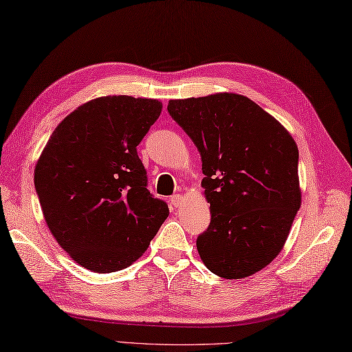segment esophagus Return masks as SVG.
<instances>
[{"mask_svg":"<svg viewBox=\"0 0 352 352\" xmlns=\"http://www.w3.org/2000/svg\"><path fill=\"white\" fill-rule=\"evenodd\" d=\"M182 200H184V197L181 195V194H175V195H171V199H170V203L175 206V208H177V206H181V203H182Z\"/></svg>","mask_w":352,"mask_h":352,"instance_id":"esophagus-1","label":"esophagus"}]
</instances>
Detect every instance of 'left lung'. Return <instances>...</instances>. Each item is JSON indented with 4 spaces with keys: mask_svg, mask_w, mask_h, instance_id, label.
I'll return each instance as SVG.
<instances>
[{
    "mask_svg": "<svg viewBox=\"0 0 352 352\" xmlns=\"http://www.w3.org/2000/svg\"><path fill=\"white\" fill-rule=\"evenodd\" d=\"M167 110L201 157L212 213L197 237L203 263L224 279L254 275L276 258L302 203L296 142L237 94L170 100Z\"/></svg>",
    "mask_w": 352,
    "mask_h": 352,
    "instance_id": "8db88e82",
    "label": "left lung"
}]
</instances>
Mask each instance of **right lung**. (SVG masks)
Masks as SVG:
<instances>
[{
    "instance_id": "add662e5",
    "label": "right lung",
    "mask_w": 352,
    "mask_h": 352,
    "mask_svg": "<svg viewBox=\"0 0 352 352\" xmlns=\"http://www.w3.org/2000/svg\"><path fill=\"white\" fill-rule=\"evenodd\" d=\"M158 100L128 96L85 102L43 149L34 185L56 242L85 269L110 273L148 250L168 206L148 190L137 144L160 118Z\"/></svg>"
}]
</instances>
